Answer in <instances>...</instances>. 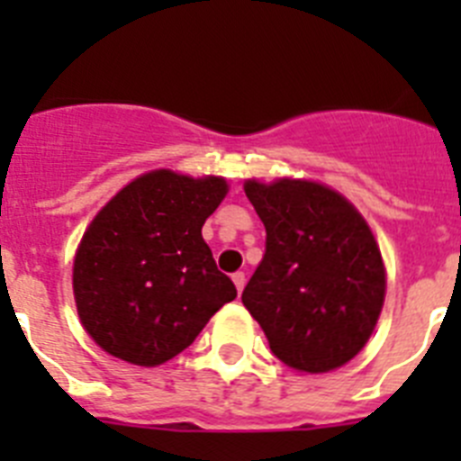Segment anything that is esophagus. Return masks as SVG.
<instances>
[{
  "label": "esophagus",
  "instance_id": "1",
  "mask_svg": "<svg viewBox=\"0 0 461 461\" xmlns=\"http://www.w3.org/2000/svg\"><path fill=\"white\" fill-rule=\"evenodd\" d=\"M233 281H235V288H238V291L242 293L244 281H247V276H244V272H235V275H233Z\"/></svg>",
  "mask_w": 461,
  "mask_h": 461
}]
</instances>
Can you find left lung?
Returning <instances> with one entry per match:
<instances>
[{"label": "left lung", "instance_id": "1", "mask_svg": "<svg viewBox=\"0 0 461 461\" xmlns=\"http://www.w3.org/2000/svg\"><path fill=\"white\" fill-rule=\"evenodd\" d=\"M266 254L242 303L284 365L321 374L356 357L385 297L381 251L360 212L316 182L249 180Z\"/></svg>", "mask_w": 461, "mask_h": 461}]
</instances>
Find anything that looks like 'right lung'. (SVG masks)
<instances>
[{
	"instance_id": "1",
	"label": "right lung",
	"mask_w": 461,
	"mask_h": 461,
	"mask_svg": "<svg viewBox=\"0 0 461 461\" xmlns=\"http://www.w3.org/2000/svg\"><path fill=\"white\" fill-rule=\"evenodd\" d=\"M226 191L221 177L152 170L94 217L73 263V293L85 330L105 353L161 365L238 297L201 235Z\"/></svg>"
}]
</instances>
